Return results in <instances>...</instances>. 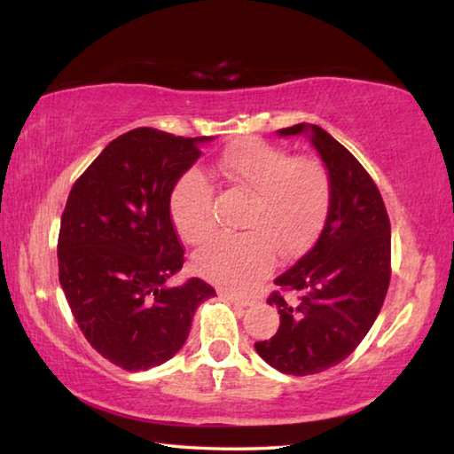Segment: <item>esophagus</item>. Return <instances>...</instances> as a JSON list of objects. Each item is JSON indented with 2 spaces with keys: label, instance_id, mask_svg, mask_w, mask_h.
<instances>
[{
  "label": "esophagus",
  "instance_id": "obj_1",
  "mask_svg": "<svg viewBox=\"0 0 454 454\" xmlns=\"http://www.w3.org/2000/svg\"><path fill=\"white\" fill-rule=\"evenodd\" d=\"M220 296H224V298H228L230 302H234V304H238V306H250L252 302V298L250 296H242V294H236V292H230V290H220Z\"/></svg>",
  "mask_w": 454,
  "mask_h": 454
}]
</instances>
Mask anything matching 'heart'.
<instances>
[{
	"label": "heart",
	"instance_id": "b5f03b06",
	"mask_svg": "<svg viewBox=\"0 0 454 454\" xmlns=\"http://www.w3.org/2000/svg\"><path fill=\"white\" fill-rule=\"evenodd\" d=\"M218 170L230 186L250 194L240 234H218L200 248L194 268L200 276L230 290L250 288L284 256L304 250L325 224L333 202L330 172L314 156H292L278 145L250 137L228 148ZM178 234L200 244L214 230V184L190 168L178 176L168 198Z\"/></svg>",
	"mask_w": 454,
	"mask_h": 454
}]
</instances>
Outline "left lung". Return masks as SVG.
<instances>
[{"label": "left lung", "instance_id": "8db88e82", "mask_svg": "<svg viewBox=\"0 0 454 454\" xmlns=\"http://www.w3.org/2000/svg\"><path fill=\"white\" fill-rule=\"evenodd\" d=\"M312 132L333 180V202L312 248L274 280L268 296L278 333L256 342L276 371L318 374L350 356L382 309L390 284V220L364 166L320 126L296 124L280 136Z\"/></svg>", "mask_w": 454, "mask_h": 454}]
</instances>
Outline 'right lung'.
I'll return each instance as SVG.
<instances>
[{"label":"right lung","mask_w":454,"mask_h":454,"mask_svg":"<svg viewBox=\"0 0 454 454\" xmlns=\"http://www.w3.org/2000/svg\"><path fill=\"white\" fill-rule=\"evenodd\" d=\"M153 128L118 136L70 190L58 238L59 284L82 334L124 371H148L186 342L210 284L168 280L184 246L168 210L178 176L200 158L198 142Z\"/></svg>","instance_id":"obj_1"}]
</instances>
